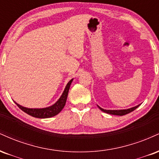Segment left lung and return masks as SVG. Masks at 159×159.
Instances as JSON below:
<instances>
[{
	"label": "left lung",
	"mask_w": 159,
	"mask_h": 159,
	"mask_svg": "<svg viewBox=\"0 0 159 159\" xmlns=\"http://www.w3.org/2000/svg\"><path fill=\"white\" fill-rule=\"evenodd\" d=\"M140 105H138L137 106H135V107L131 108V109H123V110H106L100 108V106H98L100 108V109L101 111H103V112H106L107 114H110V115H120V116H122V115H127V114L132 112V111L137 109Z\"/></svg>",
	"instance_id": "obj_1"
}]
</instances>
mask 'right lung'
Here are the masks:
<instances>
[{
	"instance_id": "obj_1",
	"label": "right lung",
	"mask_w": 159,
	"mask_h": 159,
	"mask_svg": "<svg viewBox=\"0 0 159 159\" xmlns=\"http://www.w3.org/2000/svg\"><path fill=\"white\" fill-rule=\"evenodd\" d=\"M73 81V79L70 80L67 84L66 87H65L64 91H63L62 94L60 97V98L58 100V101L53 104V106H49V107L44 108V109H28V108L23 107V106H20L19 104L16 103L17 106L19 107L22 111H24L25 113L28 114L30 116H33L37 118H48V117H51L55 116L59 114L62 110L63 108L65 105L66 102L67 98H68V94L70 89V85Z\"/></svg>"
}]
</instances>
